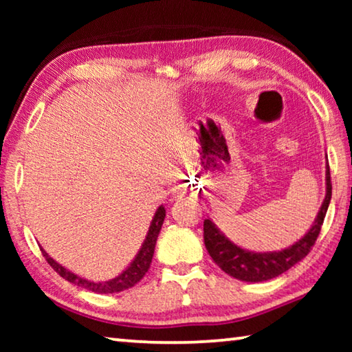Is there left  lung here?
Returning a JSON list of instances; mask_svg holds the SVG:
<instances>
[{
	"label": "left lung",
	"instance_id": "8db88e82",
	"mask_svg": "<svg viewBox=\"0 0 352 352\" xmlns=\"http://www.w3.org/2000/svg\"><path fill=\"white\" fill-rule=\"evenodd\" d=\"M332 195V183H331V172L327 166L326 172V197L323 205L320 208V212L312 228L309 233L298 241L294 245L283 250V252L273 253H253L247 252L241 247L231 243L226 237L220 233L217 226L214 225L210 219L204 222V239L208 253L212 261L230 276L241 281L248 283H259L267 281L281 273L287 272L290 267H294L296 262L305 259L315 245V241L321 231V225L326 217L327 206H329Z\"/></svg>",
	"mask_w": 352,
	"mask_h": 352
}]
</instances>
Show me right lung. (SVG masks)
Returning a JSON list of instances; mask_svg holds the SVG:
<instances>
[{
    "label": "right lung",
    "mask_w": 352,
    "mask_h": 352,
    "mask_svg": "<svg viewBox=\"0 0 352 352\" xmlns=\"http://www.w3.org/2000/svg\"><path fill=\"white\" fill-rule=\"evenodd\" d=\"M164 217H166V210L163 206H160L157 212H155L153 220L151 223V228H148V233L144 239V243H142V247L138 252V254H136V258L133 259L132 264H130L129 269L124 270L121 275L110 279V281H105V283H91V281H88V279H83L80 276L74 275V273H71L60 264H57L54 259L50 258L43 248H40V250H41V253H43L45 259L47 261V264H50L63 279H67V281L79 285V287L96 292V294H116V292H122V290L133 287V285L136 283H140L142 276L146 275L148 267H151L153 252H155V243H157L160 230H162V225L164 222Z\"/></svg>",
    "instance_id": "add662e5"
}]
</instances>
